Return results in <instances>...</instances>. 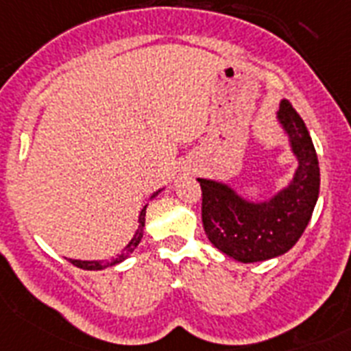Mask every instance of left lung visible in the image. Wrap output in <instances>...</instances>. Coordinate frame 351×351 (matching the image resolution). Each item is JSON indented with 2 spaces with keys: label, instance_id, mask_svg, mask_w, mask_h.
I'll use <instances>...</instances> for the list:
<instances>
[{
  "label": "left lung",
  "instance_id": "8db88e82",
  "mask_svg": "<svg viewBox=\"0 0 351 351\" xmlns=\"http://www.w3.org/2000/svg\"><path fill=\"white\" fill-rule=\"evenodd\" d=\"M279 122L298 156V171L287 189L263 204H250L225 184L198 178L202 223L209 241L241 263H254L289 252L306 229L319 196V162L303 119L281 101Z\"/></svg>",
  "mask_w": 351,
  "mask_h": 351
}]
</instances>
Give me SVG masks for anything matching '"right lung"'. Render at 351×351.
<instances>
[{
  "mask_svg": "<svg viewBox=\"0 0 351 351\" xmlns=\"http://www.w3.org/2000/svg\"><path fill=\"white\" fill-rule=\"evenodd\" d=\"M153 196H155V195H153ZM146 207H147V205H144V207H142L141 216H138V230H136L135 236L131 238L130 243L126 245V249L122 250V252H119L115 258L110 259V261H81V259H70V263L75 265V267H79V269H84V270H101V269H106V267H113V265L124 261V259H126L128 256H130L131 252L136 249V245L141 243L142 234H144V223H146Z\"/></svg>",
  "mask_w": 351,
  "mask_h": 351,
  "instance_id": "add662e5",
  "label": "right lung"
}]
</instances>
